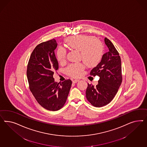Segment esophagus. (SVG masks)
<instances>
[{
	"mask_svg": "<svg viewBox=\"0 0 147 147\" xmlns=\"http://www.w3.org/2000/svg\"><path fill=\"white\" fill-rule=\"evenodd\" d=\"M78 81H79V80H73V83H76Z\"/></svg>",
	"mask_w": 147,
	"mask_h": 147,
	"instance_id": "obj_1",
	"label": "esophagus"
}]
</instances>
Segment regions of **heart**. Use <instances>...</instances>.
<instances>
[{
  "label": "heart",
  "mask_w": 147,
  "mask_h": 147,
  "mask_svg": "<svg viewBox=\"0 0 147 147\" xmlns=\"http://www.w3.org/2000/svg\"><path fill=\"white\" fill-rule=\"evenodd\" d=\"M66 44L71 49L80 52L81 58L89 67H96L101 62L104 54L102 43L92 36L78 35L67 38ZM67 51L62 47H59L57 52V57L60 62L65 61ZM85 68L81 63H71L66 68V73L68 76L78 78Z\"/></svg>",
  "instance_id": "obj_1"
}]
</instances>
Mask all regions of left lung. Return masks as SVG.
I'll list each match as a JSON object with an SVG mask.
<instances>
[{"label":"left lung","instance_id":"obj_1","mask_svg":"<svg viewBox=\"0 0 147 147\" xmlns=\"http://www.w3.org/2000/svg\"><path fill=\"white\" fill-rule=\"evenodd\" d=\"M109 51L103 54L101 62L93 68L90 76L100 77L95 87L88 83L86 91L87 100L93 106L101 107L111 102L117 93L122 81L121 60L119 53L110 40L105 38Z\"/></svg>","mask_w":147,"mask_h":147}]
</instances>
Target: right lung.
<instances>
[{"label":"right lung","instance_id":"add662e5","mask_svg":"<svg viewBox=\"0 0 147 147\" xmlns=\"http://www.w3.org/2000/svg\"><path fill=\"white\" fill-rule=\"evenodd\" d=\"M54 39L38 45L33 51L27 68V77L32 94L45 109L56 111L66 102L71 87L70 79L61 83L54 81V73L59 68L54 50Z\"/></svg>","mask_w":147,"mask_h":147}]
</instances>
